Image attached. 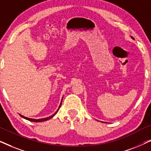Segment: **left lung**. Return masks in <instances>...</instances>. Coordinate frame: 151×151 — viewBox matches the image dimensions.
Wrapping results in <instances>:
<instances>
[{
  "instance_id": "obj_1",
  "label": "left lung",
  "mask_w": 151,
  "mask_h": 151,
  "mask_svg": "<svg viewBox=\"0 0 151 151\" xmlns=\"http://www.w3.org/2000/svg\"><path fill=\"white\" fill-rule=\"evenodd\" d=\"M131 38H132V39H133V40H134V38H133V37H132V36H131Z\"/></svg>"
}]
</instances>
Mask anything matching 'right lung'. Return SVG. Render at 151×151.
<instances>
[{"instance_id": "1", "label": "right lung", "mask_w": 151, "mask_h": 151, "mask_svg": "<svg viewBox=\"0 0 151 151\" xmlns=\"http://www.w3.org/2000/svg\"><path fill=\"white\" fill-rule=\"evenodd\" d=\"M62 101H63V98H62V100H61V102H60V106H59V108L58 109V110L55 111V113H53V114L52 115H51V116H49V117H46V118H42V119H32V118H28V117H24V116H23V115H20V117H22V118H24V119H27V120H29V121H31V122H44V121H47V120H48V119H51V118H52V117L54 116V115L56 114V113H58V110H59V109L60 108V106H61V104H62Z\"/></svg>"}]
</instances>
